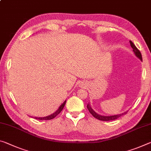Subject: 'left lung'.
I'll list each match as a JSON object with an SVG mask.
<instances>
[{
  "instance_id": "1",
  "label": "left lung",
  "mask_w": 151,
  "mask_h": 151,
  "mask_svg": "<svg viewBox=\"0 0 151 151\" xmlns=\"http://www.w3.org/2000/svg\"><path fill=\"white\" fill-rule=\"evenodd\" d=\"M130 44L131 47H132L133 52H134V53L135 56L137 57V58H139L141 61H142V55H141L140 52L138 50L137 47H136V45L133 44L132 42L130 41ZM87 109H88V111H89L90 113L93 115V116L94 117V118L99 119V120H101V121L115 120V119L119 118V117L122 116H124V115H125L126 114H127V112H128V111H125V112H124V113L117 114V115H114V116H102V115H100L99 114L96 113V112H95L94 110L92 109V107H91V105L89 104L87 105Z\"/></svg>"
}]
</instances>
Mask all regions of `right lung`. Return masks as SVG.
Here are the masks:
<instances>
[{
  "instance_id": "1",
  "label": "right lung",
  "mask_w": 151,
  "mask_h": 151,
  "mask_svg": "<svg viewBox=\"0 0 151 151\" xmlns=\"http://www.w3.org/2000/svg\"><path fill=\"white\" fill-rule=\"evenodd\" d=\"M66 100H65L63 104L58 107V109H57L56 111L52 114L49 115V116H45V117H39V118H38V117H35V118L37 119H40V120H49V119H52L54 118L55 117H56L57 115H58L60 113V112L62 111V110L63 109L64 107L66 104Z\"/></svg>"
}]
</instances>
